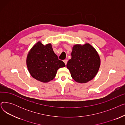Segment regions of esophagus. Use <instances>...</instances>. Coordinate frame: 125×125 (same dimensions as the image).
<instances>
[{
  "mask_svg": "<svg viewBox=\"0 0 125 125\" xmlns=\"http://www.w3.org/2000/svg\"><path fill=\"white\" fill-rule=\"evenodd\" d=\"M63 61H64L65 64L66 65V64H67V60H64Z\"/></svg>",
  "mask_w": 125,
  "mask_h": 125,
  "instance_id": "34e87169",
  "label": "esophagus"
}]
</instances>
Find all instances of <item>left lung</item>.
I'll return each mask as SVG.
<instances>
[{"instance_id": "obj_1", "label": "left lung", "mask_w": 125, "mask_h": 125, "mask_svg": "<svg viewBox=\"0 0 125 125\" xmlns=\"http://www.w3.org/2000/svg\"><path fill=\"white\" fill-rule=\"evenodd\" d=\"M100 66L99 54L88 43L73 46L71 59L66 65L71 77L79 83H86L92 80L96 75Z\"/></svg>"}]
</instances>
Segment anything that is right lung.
<instances>
[{
  "label": "right lung",
  "mask_w": 125,
  "mask_h": 125,
  "mask_svg": "<svg viewBox=\"0 0 125 125\" xmlns=\"http://www.w3.org/2000/svg\"><path fill=\"white\" fill-rule=\"evenodd\" d=\"M31 75L35 80L48 83L55 77L59 68L65 66L58 59L51 43L43 45L41 42L35 44L29 51L26 59Z\"/></svg>",
  "instance_id": "obj_1"
}]
</instances>
